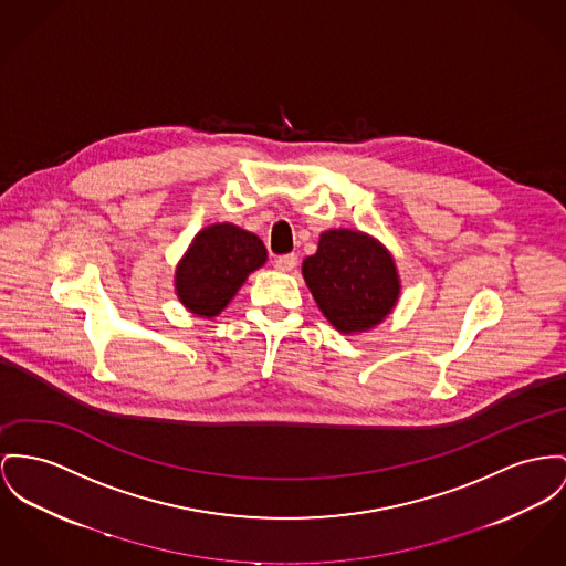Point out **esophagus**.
I'll return each mask as SVG.
<instances>
[{"label": "esophagus", "mask_w": 566, "mask_h": 566, "mask_svg": "<svg viewBox=\"0 0 566 566\" xmlns=\"http://www.w3.org/2000/svg\"><path fill=\"white\" fill-rule=\"evenodd\" d=\"M274 265H276V270H281V272H292V270L298 265V255H296V253L279 255V258L274 260Z\"/></svg>", "instance_id": "obj_1"}]
</instances>
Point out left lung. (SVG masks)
I'll list each match as a JSON object with an SVG mask.
<instances>
[{
  "instance_id": "obj_1",
  "label": "left lung",
  "mask_w": 566,
  "mask_h": 566,
  "mask_svg": "<svg viewBox=\"0 0 566 566\" xmlns=\"http://www.w3.org/2000/svg\"><path fill=\"white\" fill-rule=\"evenodd\" d=\"M304 281L340 333H360L379 324L399 296L397 270L376 240L352 229L322 233L317 253L302 262Z\"/></svg>"
}]
</instances>
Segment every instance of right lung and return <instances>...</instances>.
Here are the masks:
<instances>
[{
	"mask_svg": "<svg viewBox=\"0 0 566 566\" xmlns=\"http://www.w3.org/2000/svg\"><path fill=\"white\" fill-rule=\"evenodd\" d=\"M264 262V242L255 233L229 223L206 227L178 265V296L192 313L214 317Z\"/></svg>",
	"mask_w": 566,
	"mask_h": 566,
	"instance_id": "obj_1",
	"label": "right lung"
}]
</instances>
